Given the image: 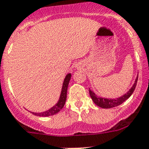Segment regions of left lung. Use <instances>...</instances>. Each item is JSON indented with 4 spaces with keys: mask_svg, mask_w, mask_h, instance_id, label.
I'll list each match as a JSON object with an SVG mask.
<instances>
[{
    "mask_svg": "<svg viewBox=\"0 0 149 149\" xmlns=\"http://www.w3.org/2000/svg\"><path fill=\"white\" fill-rule=\"evenodd\" d=\"M138 81V77L136 78L135 81V83L133 84V86H132V88L129 89V91L125 93V95H122L121 97L118 98V99H105V98L102 97H97L95 94L93 92L91 91L89 89V95L91 96V99L93 100V101L94 102V103L95 105H97L98 106H100L102 109H110L113 108V107H116V106H118L119 105H121L122 103L125 102V100H128L131 95L133 93L134 90H135V87H136V84H137Z\"/></svg>",
    "mask_w": 149,
    "mask_h": 149,
    "instance_id": "1",
    "label": "left lung"
}]
</instances>
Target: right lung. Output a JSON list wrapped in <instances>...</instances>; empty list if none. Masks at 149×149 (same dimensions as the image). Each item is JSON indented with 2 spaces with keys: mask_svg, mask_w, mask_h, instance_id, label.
<instances>
[{
  "mask_svg": "<svg viewBox=\"0 0 149 149\" xmlns=\"http://www.w3.org/2000/svg\"><path fill=\"white\" fill-rule=\"evenodd\" d=\"M71 78V74L69 73L66 76L65 79H64L63 83V87H62V91H61V94H60V100L57 102V103L56 104L55 106H53L51 109H49V110L45 111L43 112H32L33 114L37 116L40 117H46V116H54V115L56 114L57 112H59L60 110L62 109L63 107L65 105L66 100V94H67V88H68L69 83L70 80Z\"/></svg>",
  "mask_w": 149,
  "mask_h": 149,
  "instance_id": "1",
  "label": "right lung"
}]
</instances>
